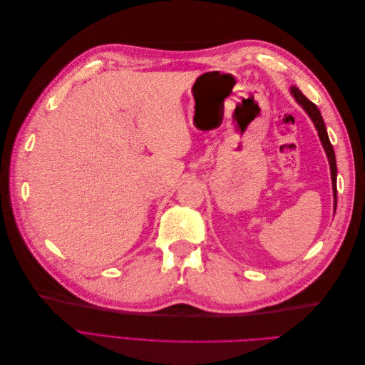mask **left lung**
<instances>
[{
  "mask_svg": "<svg viewBox=\"0 0 365 365\" xmlns=\"http://www.w3.org/2000/svg\"><path fill=\"white\" fill-rule=\"evenodd\" d=\"M292 96L295 97V101L300 103L303 106L304 111L309 114V117L312 118L314 125L318 130V135H319V140H322L323 143V148L327 153V158H329V163H330V173H332V185H334V196H335V208H336V161H335V152H334V148L332 145H330V140H329V135H327V130H326V126H324V120L322 117V113H319V109L317 108L315 103H312L311 101L306 96H303V93L298 90V88H292L291 90Z\"/></svg>",
  "mask_w": 365,
  "mask_h": 365,
  "instance_id": "1",
  "label": "left lung"
}]
</instances>
